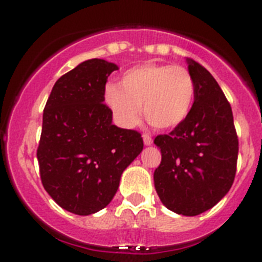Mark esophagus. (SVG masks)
Returning a JSON list of instances; mask_svg holds the SVG:
<instances>
[{
	"instance_id": "obj_1",
	"label": "esophagus",
	"mask_w": 262,
	"mask_h": 262,
	"mask_svg": "<svg viewBox=\"0 0 262 262\" xmlns=\"http://www.w3.org/2000/svg\"><path fill=\"white\" fill-rule=\"evenodd\" d=\"M143 142H144V145H151L154 140H152V138L148 134H144L143 135Z\"/></svg>"
}]
</instances>
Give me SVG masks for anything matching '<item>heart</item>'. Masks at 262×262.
I'll return each instance as SVG.
<instances>
[{
  "instance_id": "heart-1",
  "label": "heart",
  "mask_w": 262,
  "mask_h": 262,
  "mask_svg": "<svg viewBox=\"0 0 262 262\" xmlns=\"http://www.w3.org/2000/svg\"><path fill=\"white\" fill-rule=\"evenodd\" d=\"M194 96L195 82L186 68L154 62L128 69L119 86L105 89L106 105L126 128L140 122V107L155 128H174L190 114Z\"/></svg>"
}]
</instances>
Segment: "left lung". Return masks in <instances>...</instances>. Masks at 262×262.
<instances>
[{"mask_svg":"<svg viewBox=\"0 0 262 262\" xmlns=\"http://www.w3.org/2000/svg\"><path fill=\"white\" fill-rule=\"evenodd\" d=\"M195 82L190 114L155 144L161 164L154 173L155 189L166 209L195 216L214 207L233 184L239 140L226 96L206 68L186 59Z\"/></svg>","mask_w":262,"mask_h":262,"instance_id":"8db88e82","label":"left lung"}]
</instances>
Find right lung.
Segmentation results:
<instances>
[{
	"instance_id": "right-lung-1",
	"label": "right lung",
	"mask_w": 262,
	"mask_h": 262,
	"mask_svg": "<svg viewBox=\"0 0 262 262\" xmlns=\"http://www.w3.org/2000/svg\"><path fill=\"white\" fill-rule=\"evenodd\" d=\"M118 66L80 62L55 82L43 111L38 163L41 184L55 202L76 215L105 209L124 169L143 151L134 129L113 124L105 85Z\"/></svg>"
}]
</instances>
